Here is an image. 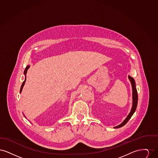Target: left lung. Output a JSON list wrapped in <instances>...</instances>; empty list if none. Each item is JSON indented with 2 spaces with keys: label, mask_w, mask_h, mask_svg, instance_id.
Instances as JSON below:
<instances>
[{
  "label": "left lung",
  "mask_w": 158,
  "mask_h": 158,
  "mask_svg": "<svg viewBox=\"0 0 158 158\" xmlns=\"http://www.w3.org/2000/svg\"><path fill=\"white\" fill-rule=\"evenodd\" d=\"M128 79H129V80L131 82V86H132V89H133V106H132V108H131V110L130 113H129L127 118H126V120L124 121L120 125L115 127L114 128H115L121 127L123 126H124L127 123L128 120L130 119V118L131 117L133 114L135 112L136 108H137V101H138V95H137V90H136V88H135V82L134 79L132 78L131 77H130V76H128Z\"/></svg>",
  "instance_id": "left-lung-1"
}]
</instances>
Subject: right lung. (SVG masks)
I'll return each mask as SVG.
<instances>
[{
  "instance_id": "1",
  "label": "right lung",
  "mask_w": 158,
  "mask_h": 158,
  "mask_svg": "<svg viewBox=\"0 0 158 158\" xmlns=\"http://www.w3.org/2000/svg\"><path fill=\"white\" fill-rule=\"evenodd\" d=\"M30 68V66H27V68H25V70H24V75H26V73H27V70L28 69V68ZM25 81H26V78H25V81L23 82V84H22V85H21V89H20V93H21V91H22L23 86V85H24V84H25Z\"/></svg>"
}]
</instances>
